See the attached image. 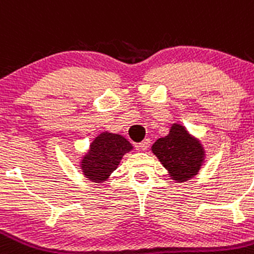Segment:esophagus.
<instances>
[{
  "label": "esophagus",
  "mask_w": 254,
  "mask_h": 254,
  "mask_svg": "<svg viewBox=\"0 0 254 254\" xmlns=\"http://www.w3.org/2000/svg\"><path fill=\"white\" fill-rule=\"evenodd\" d=\"M150 145H151V139H150V138H145V139H143V141H142V142L139 143L138 147H139V150L146 151V150H148V147H150Z\"/></svg>",
  "instance_id": "esophagus-1"
}]
</instances>
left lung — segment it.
Returning <instances> with one entry per match:
<instances>
[{
    "mask_svg": "<svg viewBox=\"0 0 254 254\" xmlns=\"http://www.w3.org/2000/svg\"><path fill=\"white\" fill-rule=\"evenodd\" d=\"M151 150L167 170L170 178L179 183L197 175L205 161L201 142L179 123H174L169 134L157 139Z\"/></svg>",
    "mask_w": 254,
    "mask_h": 254,
    "instance_id": "obj_1",
    "label": "left lung"
}]
</instances>
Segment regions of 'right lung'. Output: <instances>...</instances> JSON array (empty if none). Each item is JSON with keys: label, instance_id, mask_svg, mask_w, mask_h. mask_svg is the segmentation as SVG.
<instances>
[{"label": "right lung", "instance_id": "1", "mask_svg": "<svg viewBox=\"0 0 254 254\" xmlns=\"http://www.w3.org/2000/svg\"><path fill=\"white\" fill-rule=\"evenodd\" d=\"M132 150L133 146L121 134L102 132L93 139L79 166L87 180L102 184L117 169L123 156Z\"/></svg>", "mask_w": 254, "mask_h": 254}]
</instances>
